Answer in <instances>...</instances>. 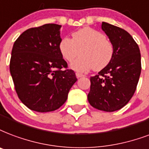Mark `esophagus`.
<instances>
[{
	"label": "esophagus",
	"mask_w": 149,
	"mask_h": 149,
	"mask_svg": "<svg viewBox=\"0 0 149 149\" xmlns=\"http://www.w3.org/2000/svg\"><path fill=\"white\" fill-rule=\"evenodd\" d=\"M76 76H77V78H80V77H84V75H83L82 73H79V72H77V73H76Z\"/></svg>",
	"instance_id": "obj_1"
}]
</instances>
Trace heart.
Here are the masks:
<instances>
[{"label": "heart", "mask_w": 149, "mask_h": 149, "mask_svg": "<svg viewBox=\"0 0 149 149\" xmlns=\"http://www.w3.org/2000/svg\"><path fill=\"white\" fill-rule=\"evenodd\" d=\"M81 50L79 59L71 64L72 69L86 72L93 69L100 71L107 66L114 54V47L109 40L97 29L85 27L74 32L72 39L62 37L58 50L63 59L72 62Z\"/></svg>", "instance_id": "1"}]
</instances>
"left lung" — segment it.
I'll return each mask as SVG.
<instances>
[{
	"label": "left lung",
	"instance_id": "obj_1",
	"mask_svg": "<svg viewBox=\"0 0 149 149\" xmlns=\"http://www.w3.org/2000/svg\"><path fill=\"white\" fill-rule=\"evenodd\" d=\"M102 29L114 47L112 61L91 77L87 99L91 106L114 112L127 104L136 91L141 70L139 47L129 33L102 22Z\"/></svg>",
	"mask_w": 149,
	"mask_h": 149
}]
</instances>
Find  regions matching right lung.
Segmentation results:
<instances>
[{
	"label": "right lung",
	"mask_w": 149,
	"mask_h": 149,
	"mask_svg": "<svg viewBox=\"0 0 149 149\" xmlns=\"http://www.w3.org/2000/svg\"><path fill=\"white\" fill-rule=\"evenodd\" d=\"M61 26L51 23L30 28L12 47L10 72L15 91L21 102L36 112L59 109L77 80L58 50Z\"/></svg>",
	"instance_id": "right-lung-1"
}]
</instances>
